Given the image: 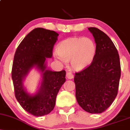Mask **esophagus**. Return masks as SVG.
<instances>
[{
  "label": "esophagus",
  "mask_w": 130,
  "mask_h": 130,
  "mask_svg": "<svg viewBox=\"0 0 130 130\" xmlns=\"http://www.w3.org/2000/svg\"><path fill=\"white\" fill-rule=\"evenodd\" d=\"M66 76L68 79H71L73 78L74 75H73V74L72 73L67 72V74H66Z\"/></svg>",
  "instance_id": "34e87169"
}]
</instances>
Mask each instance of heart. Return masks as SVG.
<instances>
[{
	"label": "heart",
	"instance_id": "1",
	"mask_svg": "<svg viewBox=\"0 0 130 130\" xmlns=\"http://www.w3.org/2000/svg\"><path fill=\"white\" fill-rule=\"evenodd\" d=\"M96 52L93 40L89 38L72 37L60 41L54 57L58 62L70 65L76 71L84 70L92 63Z\"/></svg>",
	"mask_w": 130,
	"mask_h": 130
}]
</instances>
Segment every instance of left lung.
Masks as SVG:
<instances>
[{"label":"left lung","instance_id":"obj_1","mask_svg":"<svg viewBox=\"0 0 130 130\" xmlns=\"http://www.w3.org/2000/svg\"><path fill=\"white\" fill-rule=\"evenodd\" d=\"M95 38L96 52L89 67L76 73V98L84 111L101 113L117 95L121 67L119 55L112 40L96 27L88 28Z\"/></svg>","mask_w":130,"mask_h":130}]
</instances>
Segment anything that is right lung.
Segmentation results:
<instances>
[{
	"label": "right lung",
	"instance_id": "right-lung-1",
	"mask_svg": "<svg viewBox=\"0 0 130 130\" xmlns=\"http://www.w3.org/2000/svg\"><path fill=\"white\" fill-rule=\"evenodd\" d=\"M59 34L53 30L36 28L29 33L17 47L13 62L11 77L15 97L22 108L33 116L48 114L56 104L57 95L65 82L66 71L46 69V58L53 56L54 45ZM34 66L41 70L42 82L38 92L28 94L23 86V80Z\"/></svg>",
	"mask_w": 130,
	"mask_h": 130
}]
</instances>
